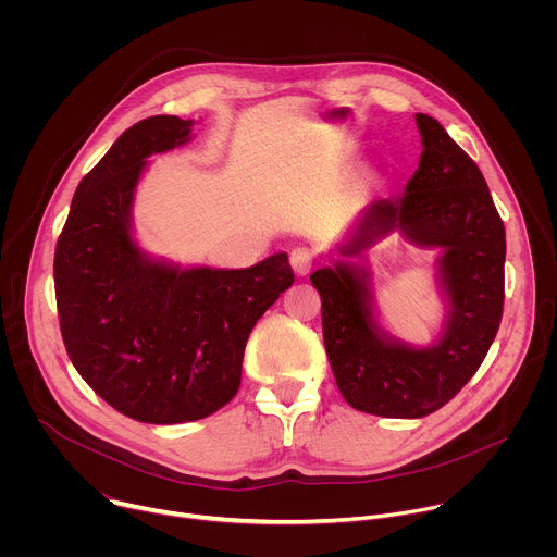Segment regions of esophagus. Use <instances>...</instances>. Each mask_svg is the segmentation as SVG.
Segmentation results:
<instances>
[{
  "label": "esophagus",
  "instance_id": "1",
  "mask_svg": "<svg viewBox=\"0 0 557 557\" xmlns=\"http://www.w3.org/2000/svg\"><path fill=\"white\" fill-rule=\"evenodd\" d=\"M314 264V253L308 247H295L290 251V267L297 275H308Z\"/></svg>",
  "mask_w": 557,
  "mask_h": 557
}]
</instances>
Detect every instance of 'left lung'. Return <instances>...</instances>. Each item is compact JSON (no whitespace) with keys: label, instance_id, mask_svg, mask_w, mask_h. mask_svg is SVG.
<instances>
[{"label":"left lung","instance_id":"1","mask_svg":"<svg viewBox=\"0 0 557 557\" xmlns=\"http://www.w3.org/2000/svg\"><path fill=\"white\" fill-rule=\"evenodd\" d=\"M423 153L406 194L372 202L342 256H357L392 231L438 247V280L449 299L441 339L412 348L374 322L366 273L337 262L310 275L322 295L324 346L344 399L361 412L421 419L462 389L496 339L505 304V224L490 187L443 125L417 114Z\"/></svg>","mask_w":557,"mask_h":557}]
</instances>
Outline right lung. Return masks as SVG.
I'll use <instances>...</instances> for the list:
<instances>
[{
  "instance_id": "right-lung-1",
  "label": "right lung",
  "mask_w": 557,
  "mask_h": 557,
  "mask_svg": "<svg viewBox=\"0 0 557 557\" xmlns=\"http://www.w3.org/2000/svg\"><path fill=\"white\" fill-rule=\"evenodd\" d=\"M191 121L149 116L125 129L78 183L54 251L67 357L121 414L153 425L205 419L240 387L247 339L295 282L286 253L240 271L178 269L132 240L145 158L185 145Z\"/></svg>"
}]
</instances>
